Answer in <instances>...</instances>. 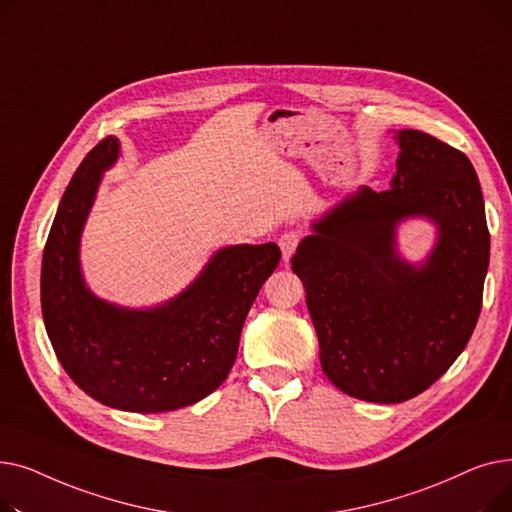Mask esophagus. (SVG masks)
<instances>
[{"label": "esophagus", "mask_w": 512, "mask_h": 512, "mask_svg": "<svg viewBox=\"0 0 512 512\" xmlns=\"http://www.w3.org/2000/svg\"><path fill=\"white\" fill-rule=\"evenodd\" d=\"M280 249H282V259L284 261H288L292 255H294V251H297V247H299V242H301V234L299 232H294V230H290V232H284L282 236H280Z\"/></svg>", "instance_id": "obj_1"}]
</instances>
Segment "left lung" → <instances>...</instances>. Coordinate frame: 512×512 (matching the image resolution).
I'll use <instances>...</instances> for the list:
<instances>
[{"label":"left lung","instance_id":"left-lung-1","mask_svg":"<svg viewBox=\"0 0 512 512\" xmlns=\"http://www.w3.org/2000/svg\"><path fill=\"white\" fill-rule=\"evenodd\" d=\"M396 172L382 193L359 186L311 222L292 255L307 292L319 361L344 394L405 402L432 386L475 330L490 232L469 157L419 130L394 132ZM425 219L423 262L397 251V228Z\"/></svg>","mask_w":512,"mask_h":512}]
</instances>
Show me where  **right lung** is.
I'll use <instances>...</instances> for the list:
<instances>
[{
	"instance_id": "obj_1",
	"label": "right lung",
	"mask_w": 512,
	"mask_h": 512,
	"mask_svg": "<svg viewBox=\"0 0 512 512\" xmlns=\"http://www.w3.org/2000/svg\"><path fill=\"white\" fill-rule=\"evenodd\" d=\"M118 157L120 141L103 139L60 201L41 265L45 330L72 382L101 405L128 413L176 411L228 378L242 324L282 253L276 242L222 247L191 284L155 307L99 299L83 276L80 236L103 172Z\"/></svg>"
}]
</instances>
